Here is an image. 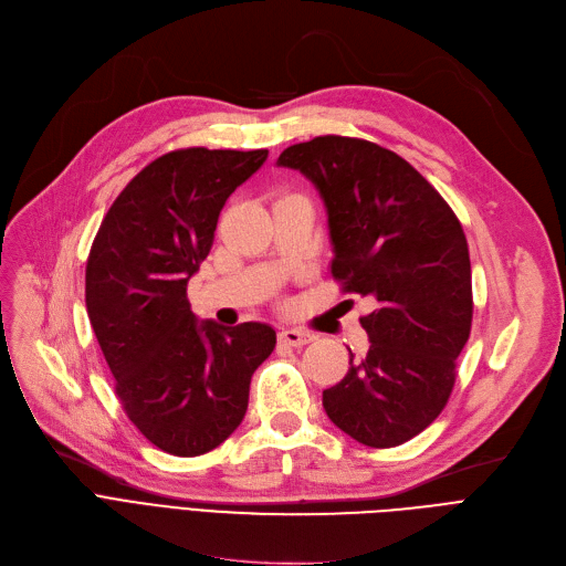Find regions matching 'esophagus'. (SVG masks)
<instances>
[{
    "label": "esophagus",
    "mask_w": 566,
    "mask_h": 566,
    "mask_svg": "<svg viewBox=\"0 0 566 566\" xmlns=\"http://www.w3.org/2000/svg\"><path fill=\"white\" fill-rule=\"evenodd\" d=\"M279 336H281V340L285 345H292V347H302V345H306V343H311L315 338L313 334L302 332V329H283Z\"/></svg>",
    "instance_id": "1"
}]
</instances>
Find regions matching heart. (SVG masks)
I'll return each instance as SVG.
<instances>
[{
	"label": "heart",
	"instance_id": "obj_1",
	"mask_svg": "<svg viewBox=\"0 0 566 566\" xmlns=\"http://www.w3.org/2000/svg\"><path fill=\"white\" fill-rule=\"evenodd\" d=\"M281 198H283V196H281Z\"/></svg>",
	"mask_w": 566,
	"mask_h": 566
}]
</instances>
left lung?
<instances>
[{
	"label": "left lung",
	"mask_w": 566,
	"mask_h": 566,
	"mask_svg": "<svg viewBox=\"0 0 566 566\" xmlns=\"http://www.w3.org/2000/svg\"><path fill=\"white\" fill-rule=\"evenodd\" d=\"M279 166L313 181L327 207L332 276L373 300L368 353L322 391L327 417L357 442L389 449L444 410L472 327L468 239L444 198L406 158L359 138L319 136Z\"/></svg>",
	"instance_id": "left-lung-1"
}]
</instances>
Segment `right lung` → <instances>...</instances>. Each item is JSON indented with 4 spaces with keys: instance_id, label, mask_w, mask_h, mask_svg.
I'll return each mask as SVG.
<instances>
[{
    "instance_id": "add662e5",
    "label": "right lung",
    "mask_w": 566,
    "mask_h": 566,
    "mask_svg": "<svg viewBox=\"0 0 566 566\" xmlns=\"http://www.w3.org/2000/svg\"><path fill=\"white\" fill-rule=\"evenodd\" d=\"M266 154L188 147L158 156L107 209L87 258V315L122 408L154 447L184 459L234 433L253 373L276 347L269 325L198 322L186 297L226 200Z\"/></svg>"
}]
</instances>
